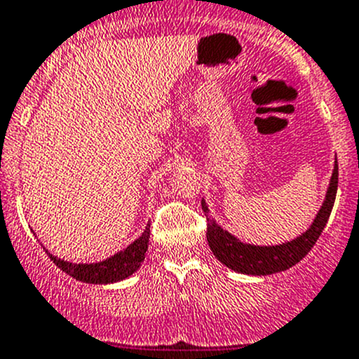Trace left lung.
Here are the masks:
<instances>
[{"label": "left lung", "mask_w": 359, "mask_h": 359, "mask_svg": "<svg viewBox=\"0 0 359 359\" xmlns=\"http://www.w3.org/2000/svg\"><path fill=\"white\" fill-rule=\"evenodd\" d=\"M337 180L339 167L337 160H335L329 189H327L322 208L316 213L313 224L309 225L306 232L297 236L296 239L277 244V246H256V244H248L239 241L236 236L222 229L213 218L208 217V205H206L205 199H201L203 211H205L206 218H208L206 239H208L210 249L217 256L218 262H222L227 269L237 271V273L271 275L289 270L290 266L299 263L308 255L309 249L315 246L316 239H318L320 233L325 229L332 206H334L335 194H337Z\"/></svg>", "instance_id": "1"}]
</instances>
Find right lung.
<instances>
[{
	"mask_svg": "<svg viewBox=\"0 0 359 359\" xmlns=\"http://www.w3.org/2000/svg\"><path fill=\"white\" fill-rule=\"evenodd\" d=\"M149 244V225L144 229L139 239L129 244L126 249L118 251L110 258L97 263H72L58 256L50 255L56 266L69 273L70 277L86 284H115V282L126 280L134 271L139 270L141 263L144 262L146 251Z\"/></svg>",
	"mask_w": 359,
	"mask_h": 359,
	"instance_id": "right-lung-1",
	"label": "right lung"
}]
</instances>
